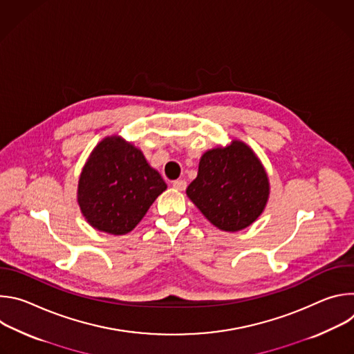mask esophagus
<instances>
[{
    "mask_svg": "<svg viewBox=\"0 0 354 354\" xmlns=\"http://www.w3.org/2000/svg\"><path fill=\"white\" fill-rule=\"evenodd\" d=\"M172 186H174V189H176V190H179V192H183V190L186 189L187 183H186V180H183V179H178V180H174V182H172Z\"/></svg>",
    "mask_w": 354,
    "mask_h": 354,
    "instance_id": "esophagus-1",
    "label": "esophagus"
}]
</instances>
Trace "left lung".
<instances>
[{
	"label": "left lung",
	"instance_id": "1",
	"mask_svg": "<svg viewBox=\"0 0 354 354\" xmlns=\"http://www.w3.org/2000/svg\"><path fill=\"white\" fill-rule=\"evenodd\" d=\"M186 194L214 227L236 232L265 212L270 182L255 151L235 138L201 156L197 176Z\"/></svg>",
	"mask_w": 354,
	"mask_h": 354
}]
</instances>
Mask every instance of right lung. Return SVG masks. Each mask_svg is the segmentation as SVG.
<instances>
[{
  "label": "right lung",
  "instance_id": "obj_1",
  "mask_svg": "<svg viewBox=\"0 0 354 354\" xmlns=\"http://www.w3.org/2000/svg\"><path fill=\"white\" fill-rule=\"evenodd\" d=\"M164 190L167 183L142 151L113 134L100 140L89 154L78 179L77 201L92 228L124 235Z\"/></svg>",
  "mask_w": 354,
  "mask_h": 354
}]
</instances>
